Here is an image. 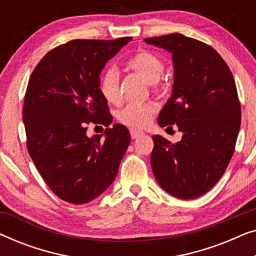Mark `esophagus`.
<instances>
[{
	"mask_svg": "<svg viewBox=\"0 0 256 256\" xmlns=\"http://www.w3.org/2000/svg\"><path fill=\"white\" fill-rule=\"evenodd\" d=\"M142 135H144V132H143L136 130V129H130V136H132V140L138 138H140V136H142Z\"/></svg>",
	"mask_w": 256,
	"mask_h": 256,
	"instance_id": "34e87169",
	"label": "esophagus"
}]
</instances>
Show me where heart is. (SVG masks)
Wrapping results in <instances>:
<instances>
[{
  "label": "heart",
  "instance_id": "1",
  "mask_svg": "<svg viewBox=\"0 0 256 256\" xmlns=\"http://www.w3.org/2000/svg\"><path fill=\"white\" fill-rule=\"evenodd\" d=\"M128 68L138 73L150 85H155L162 78L164 62L160 57L148 51H140L127 62ZM99 90L101 96L110 104H118V72L115 68H108L100 76ZM155 107L152 104H129L118 112V118L122 124L132 128H141L148 124Z\"/></svg>",
  "mask_w": 256,
  "mask_h": 256
}]
</instances>
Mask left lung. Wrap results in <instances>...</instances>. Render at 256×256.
<instances>
[{
    "label": "left lung",
    "instance_id": "8db88e82",
    "mask_svg": "<svg viewBox=\"0 0 256 256\" xmlns=\"http://www.w3.org/2000/svg\"><path fill=\"white\" fill-rule=\"evenodd\" d=\"M143 40L172 54V92L157 122L176 124L183 134L176 144L152 136L154 176L174 197L198 198L214 186L233 156L241 124L236 82L218 52L197 40L171 34Z\"/></svg>",
    "mask_w": 256,
    "mask_h": 256
}]
</instances>
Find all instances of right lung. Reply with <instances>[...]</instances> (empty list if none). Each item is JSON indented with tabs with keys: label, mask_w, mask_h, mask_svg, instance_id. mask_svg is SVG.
<instances>
[{
	"label": "right lung",
	"mask_w": 256,
	"mask_h": 256,
	"mask_svg": "<svg viewBox=\"0 0 256 256\" xmlns=\"http://www.w3.org/2000/svg\"><path fill=\"white\" fill-rule=\"evenodd\" d=\"M130 40H71L45 54L30 76L23 106L28 152L48 188L71 204L92 202L110 186L130 143L118 124L104 135L86 134L88 124L113 121L100 74Z\"/></svg>",
	"instance_id": "right-lung-1"
}]
</instances>
